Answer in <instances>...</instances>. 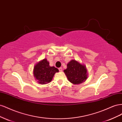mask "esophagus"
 <instances>
[{"label":"esophagus","mask_w":122,"mask_h":122,"mask_svg":"<svg viewBox=\"0 0 122 122\" xmlns=\"http://www.w3.org/2000/svg\"><path fill=\"white\" fill-rule=\"evenodd\" d=\"M58 70H59V71H60V72H62V69L61 67L59 68H58Z\"/></svg>","instance_id":"34e87169"}]
</instances>
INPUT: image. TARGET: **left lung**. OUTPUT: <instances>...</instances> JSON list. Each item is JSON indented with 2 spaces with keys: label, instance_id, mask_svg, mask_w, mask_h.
<instances>
[{
  "label": "left lung",
  "instance_id": "8db88e82",
  "mask_svg": "<svg viewBox=\"0 0 122 122\" xmlns=\"http://www.w3.org/2000/svg\"><path fill=\"white\" fill-rule=\"evenodd\" d=\"M64 72L69 81L74 84L82 83L87 78L86 66L74 60H72L68 62L67 68Z\"/></svg>",
  "mask_w": 122,
  "mask_h": 122
}]
</instances>
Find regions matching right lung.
Returning <instances> with one entry per match:
<instances>
[{"label":"right lung","instance_id":"add662e5","mask_svg":"<svg viewBox=\"0 0 122 122\" xmlns=\"http://www.w3.org/2000/svg\"><path fill=\"white\" fill-rule=\"evenodd\" d=\"M58 70L54 67H50L46 58L38 62L34 67V75L38 83L45 84L51 82L55 73Z\"/></svg>","mask_w":122,"mask_h":122}]
</instances>
